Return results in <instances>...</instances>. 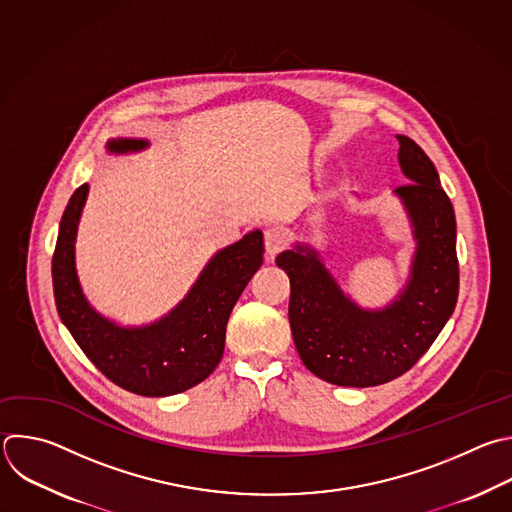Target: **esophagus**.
<instances>
[{
    "label": "esophagus",
    "mask_w": 512,
    "mask_h": 512,
    "mask_svg": "<svg viewBox=\"0 0 512 512\" xmlns=\"http://www.w3.org/2000/svg\"><path fill=\"white\" fill-rule=\"evenodd\" d=\"M287 245V233L281 227H271L265 231V251L269 259H275V255Z\"/></svg>",
    "instance_id": "obj_1"
}]
</instances>
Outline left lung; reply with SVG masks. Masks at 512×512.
Instances as JSON below:
<instances>
[{
	"label": "left lung",
	"instance_id": "obj_1",
	"mask_svg": "<svg viewBox=\"0 0 512 512\" xmlns=\"http://www.w3.org/2000/svg\"><path fill=\"white\" fill-rule=\"evenodd\" d=\"M398 187L416 241L410 277L380 309L358 305L311 245L295 243L275 263L289 277V323L303 366L317 378L350 388L386 384L408 372L434 344L458 299L456 219L434 162L398 134Z\"/></svg>",
	"mask_w": 512,
	"mask_h": 512
}]
</instances>
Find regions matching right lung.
Returning a JSON list of instances; mask_svg holds the SVG:
<instances>
[{
    "label": "right lung",
    "mask_w": 512,
    "mask_h": 512,
    "mask_svg": "<svg viewBox=\"0 0 512 512\" xmlns=\"http://www.w3.org/2000/svg\"><path fill=\"white\" fill-rule=\"evenodd\" d=\"M144 138H110V154L148 148ZM88 185L76 189L60 221L52 259L54 297L62 323L88 360L116 386L148 398L181 394L207 380L225 350L229 315L263 263V233L217 251L189 293L160 319L120 325L98 313L86 299L76 271V235Z\"/></svg>",
    "instance_id": "1"
}]
</instances>
